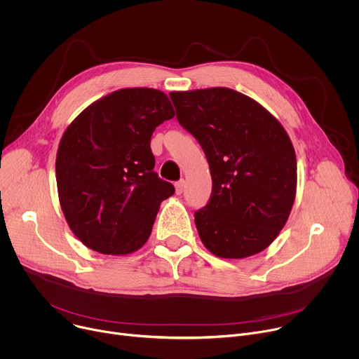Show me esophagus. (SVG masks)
Wrapping results in <instances>:
<instances>
[{"label": "esophagus", "instance_id": "1", "mask_svg": "<svg viewBox=\"0 0 359 359\" xmlns=\"http://www.w3.org/2000/svg\"><path fill=\"white\" fill-rule=\"evenodd\" d=\"M175 187H176V193L177 194H182L183 190H184V180H179L175 183Z\"/></svg>", "mask_w": 359, "mask_h": 359}]
</instances>
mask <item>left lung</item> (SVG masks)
Instances as JSON below:
<instances>
[{
	"label": "left lung",
	"instance_id": "obj_1",
	"mask_svg": "<svg viewBox=\"0 0 359 359\" xmlns=\"http://www.w3.org/2000/svg\"><path fill=\"white\" fill-rule=\"evenodd\" d=\"M169 96L210 168V198L194 212L203 244L223 259L263 251L284 227L295 198L297 161L287 132L260 104L229 88Z\"/></svg>",
	"mask_w": 359,
	"mask_h": 359
}]
</instances>
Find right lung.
<instances>
[{"instance_id":"1","label":"right lung","mask_w":359,"mask_h":359,"mask_svg":"<svg viewBox=\"0 0 359 359\" xmlns=\"http://www.w3.org/2000/svg\"><path fill=\"white\" fill-rule=\"evenodd\" d=\"M175 116L169 97L128 88L93 102L65 130L57 153L61 209L74 234L102 254H129L149 238L175 193L155 169L150 137Z\"/></svg>"}]
</instances>
